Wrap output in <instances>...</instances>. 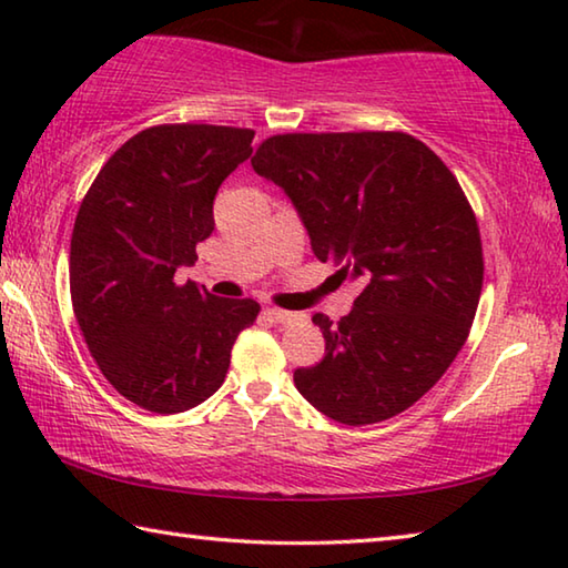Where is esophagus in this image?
<instances>
[{
    "label": "esophagus",
    "mask_w": 568,
    "mask_h": 568,
    "mask_svg": "<svg viewBox=\"0 0 568 568\" xmlns=\"http://www.w3.org/2000/svg\"><path fill=\"white\" fill-rule=\"evenodd\" d=\"M267 318L275 321V323H293L297 321V313H287V311H281V307H265Z\"/></svg>",
    "instance_id": "1"
}]
</instances>
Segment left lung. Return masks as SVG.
I'll use <instances>...</instances> for the list:
<instances>
[{"label":"left lung","instance_id":"1","mask_svg":"<svg viewBox=\"0 0 568 568\" xmlns=\"http://www.w3.org/2000/svg\"><path fill=\"white\" fill-rule=\"evenodd\" d=\"M250 162L291 200L315 257L363 287L338 325L315 315L325 355L295 388L345 426L398 416L454 363L478 307L484 255L458 180L403 132L275 134Z\"/></svg>","mask_w":568,"mask_h":568}]
</instances>
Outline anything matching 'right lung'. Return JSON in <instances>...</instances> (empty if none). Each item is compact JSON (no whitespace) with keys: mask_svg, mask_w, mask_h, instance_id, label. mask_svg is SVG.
<instances>
[{"mask_svg":"<svg viewBox=\"0 0 568 568\" xmlns=\"http://www.w3.org/2000/svg\"><path fill=\"white\" fill-rule=\"evenodd\" d=\"M253 130L160 124L130 138L84 195L70 245L72 307L114 390L152 413L200 406L261 305L217 297L178 267L215 230L217 187L253 155Z\"/></svg>","mask_w":568,"mask_h":568,"instance_id":"add662e5","label":"right lung"}]
</instances>
